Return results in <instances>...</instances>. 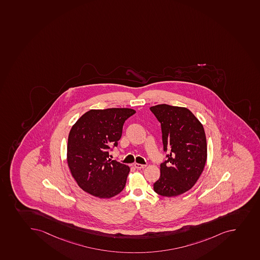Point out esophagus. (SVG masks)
I'll list each match as a JSON object with an SVG mask.
<instances>
[{
	"mask_svg": "<svg viewBox=\"0 0 260 260\" xmlns=\"http://www.w3.org/2000/svg\"><path fill=\"white\" fill-rule=\"evenodd\" d=\"M134 167L136 168V169H138V170H142V169H144V168L147 166V165H140V164H137V162H135L134 165Z\"/></svg>",
	"mask_w": 260,
	"mask_h": 260,
	"instance_id": "obj_1",
	"label": "esophagus"
}]
</instances>
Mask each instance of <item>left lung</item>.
<instances>
[{
	"label": "left lung",
	"instance_id": "obj_1",
	"mask_svg": "<svg viewBox=\"0 0 260 260\" xmlns=\"http://www.w3.org/2000/svg\"><path fill=\"white\" fill-rule=\"evenodd\" d=\"M161 123L164 150H170L160 165V177L153 189L162 197H177L188 191L204 170L207 145L204 127L185 107L167 104L150 107Z\"/></svg>",
	"mask_w": 260,
	"mask_h": 260
}]
</instances>
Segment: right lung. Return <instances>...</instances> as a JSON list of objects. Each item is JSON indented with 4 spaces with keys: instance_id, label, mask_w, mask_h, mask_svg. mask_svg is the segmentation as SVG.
I'll return each instance as SVG.
<instances>
[{
    "instance_id": "1",
    "label": "right lung",
    "mask_w": 260,
    "mask_h": 260,
    "mask_svg": "<svg viewBox=\"0 0 260 260\" xmlns=\"http://www.w3.org/2000/svg\"><path fill=\"white\" fill-rule=\"evenodd\" d=\"M136 111L131 108L90 110L71 127L67 162L78 185L88 194L111 198L126 184L130 168L109 158L110 148L117 147L124 122Z\"/></svg>"
}]
</instances>
